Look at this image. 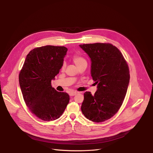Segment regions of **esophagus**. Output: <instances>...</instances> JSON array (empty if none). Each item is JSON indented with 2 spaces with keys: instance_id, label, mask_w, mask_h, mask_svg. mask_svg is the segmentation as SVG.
<instances>
[{
  "instance_id": "34e87169",
  "label": "esophagus",
  "mask_w": 153,
  "mask_h": 153,
  "mask_svg": "<svg viewBox=\"0 0 153 153\" xmlns=\"http://www.w3.org/2000/svg\"><path fill=\"white\" fill-rule=\"evenodd\" d=\"M77 94V91H72V92H70L69 93V95L71 97H73V96H75Z\"/></svg>"
}]
</instances>
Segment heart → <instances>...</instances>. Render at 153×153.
Masks as SVG:
<instances>
[{"label": "heart", "mask_w": 153, "mask_h": 153, "mask_svg": "<svg viewBox=\"0 0 153 153\" xmlns=\"http://www.w3.org/2000/svg\"><path fill=\"white\" fill-rule=\"evenodd\" d=\"M73 62L74 63L76 64V65L77 66L78 65H79L80 64H81L83 62H85L86 60L81 56H79L78 55H76L73 56ZM62 68H64V65L62 66Z\"/></svg>", "instance_id": "heart-1"}]
</instances>
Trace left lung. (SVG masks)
Here are the masks:
<instances>
[{"label": "left lung", "instance_id": "obj_1", "mask_svg": "<svg viewBox=\"0 0 153 153\" xmlns=\"http://www.w3.org/2000/svg\"><path fill=\"white\" fill-rule=\"evenodd\" d=\"M91 59V76L97 84L94 95L84 93L81 106L88 119L101 123L113 117L125 98L130 81L128 65L119 49L111 44L79 45Z\"/></svg>", "mask_w": 153, "mask_h": 153}]
</instances>
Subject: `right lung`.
I'll list each match as a JSON object with an SVG mask.
<instances>
[{
	"mask_svg": "<svg viewBox=\"0 0 153 153\" xmlns=\"http://www.w3.org/2000/svg\"><path fill=\"white\" fill-rule=\"evenodd\" d=\"M68 48L46 45L30 51L19 74V83L25 103L38 118L50 121L58 119L69 101L66 92L57 91L51 81L63 65Z\"/></svg>",
	"mask_w": 153,
	"mask_h": 153,
	"instance_id": "obj_1",
	"label": "right lung"
}]
</instances>
